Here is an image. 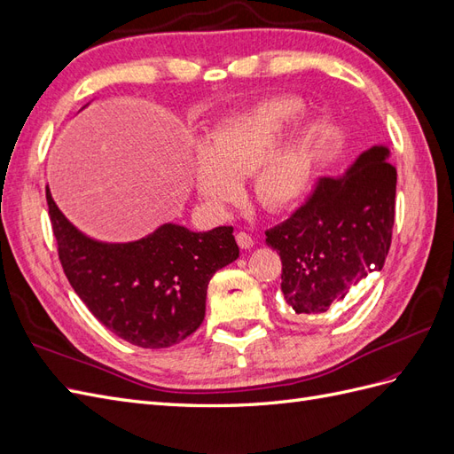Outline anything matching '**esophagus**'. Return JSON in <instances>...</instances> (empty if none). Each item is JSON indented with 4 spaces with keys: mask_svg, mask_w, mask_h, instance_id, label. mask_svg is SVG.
<instances>
[{
    "mask_svg": "<svg viewBox=\"0 0 454 454\" xmlns=\"http://www.w3.org/2000/svg\"><path fill=\"white\" fill-rule=\"evenodd\" d=\"M237 242H239V246H240L242 250L254 248V239H252V235H248V232H244V231H239V232H237Z\"/></svg>",
    "mask_w": 454,
    "mask_h": 454,
    "instance_id": "1",
    "label": "esophagus"
}]
</instances>
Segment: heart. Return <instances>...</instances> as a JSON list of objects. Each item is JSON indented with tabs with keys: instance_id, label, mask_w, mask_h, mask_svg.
<instances>
[{
	"instance_id": "1",
	"label": "heart",
	"mask_w": 454,
	"mask_h": 454,
	"mask_svg": "<svg viewBox=\"0 0 454 454\" xmlns=\"http://www.w3.org/2000/svg\"><path fill=\"white\" fill-rule=\"evenodd\" d=\"M299 107L295 98L278 96L212 127L200 140L193 174L200 200L222 210L235 200L237 182L248 174L250 197L269 212H282L303 197L312 174L316 127L295 119L281 133Z\"/></svg>"
}]
</instances>
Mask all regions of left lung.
Masks as SVG:
<instances>
[{"label": "left lung", "instance_id": "1", "mask_svg": "<svg viewBox=\"0 0 454 454\" xmlns=\"http://www.w3.org/2000/svg\"><path fill=\"white\" fill-rule=\"evenodd\" d=\"M373 145L339 177H322L284 223L265 231L282 259V294L295 314H320L345 299L388 255L397 172Z\"/></svg>", "mask_w": 454, "mask_h": 454}]
</instances>
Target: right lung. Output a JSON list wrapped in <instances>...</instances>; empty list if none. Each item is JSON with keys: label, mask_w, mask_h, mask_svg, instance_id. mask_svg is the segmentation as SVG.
I'll return each instance as SVG.
<instances>
[{"label": "right lung", "mask_w": 454, "mask_h": 454, "mask_svg": "<svg viewBox=\"0 0 454 454\" xmlns=\"http://www.w3.org/2000/svg\"><path fill=\"white\" fill-rule=\"evenodd\" d=\"M47 206L67 280L94 318L142 348H168L197 332L214 272L239 257L232 227L193 232L164 223L122 244L94 240Z\"/></svg>", "instance_id": "1"}]
</instances>
